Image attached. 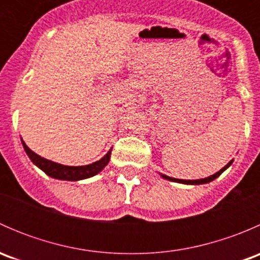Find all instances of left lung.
Returning <instances> with one entry per match:
<instances>
[{
    "mask_svg": "<svg viewBox=\"0 0 260 260\" xmlns=\"http://www.w3.org/2000/svg\"><path fill=\"white\" fill-rule=\"evenodd\" d=\"M232 164H233V159H232V161L229 162V164L226 165V166L222 167V169L220 170V171H217L216 174L211 175V176H209V177H205V179H200V180H181V179H174V177L166 176V175H161V176L164 177V179H166V180H169V181H174V182L186 183V185H201V183H208V182H211L212 180H215V179H216V177H219L220 175H221L222 172H224L225 170H226L228 167H229L230 165H232Z\"/></svg>",
    "mask_w": 260,
    "mask_h": 260,
    "instance_id": "8db88e82",
    "label": "left lung"
}]
</instances>
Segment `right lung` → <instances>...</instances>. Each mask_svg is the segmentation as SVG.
<instances>
[{
	"instance_id": "obj_1",
	"label": "right lung",
	"mask_w": 260,
	"mask_h": 260,
	"mask_svg": "<svg viewBox=\"0 0 260 260\" xmlns=\"http://www.w3.org/2000/svg\"><path fill=\"white\" fill-rule=\"evenodd\" d=\"M22 142L23 149L27 153L28 158L32 161L34 165L39 167L40 170H43L46 175H49L52 179L57 180H67V181H79L84 179H89V177L95 176L96 174L102 171L104 167L108 165L109 159H111V152L112 149H109L108 153L104 157H102L99 161L93 162L90 165H85V166H64V165L56 164V162H52L50 159L44 158V157L39 156L35 152L31 151L26 143Z\"/></svg>"
}]
</instances>
